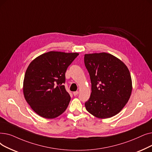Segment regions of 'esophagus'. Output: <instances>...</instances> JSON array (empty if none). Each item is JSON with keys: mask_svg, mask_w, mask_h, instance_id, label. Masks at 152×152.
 Here are the masks:
<instances>
[{"mask_svg": "<svg viewBox=\"0 0 152 152\" xmlns=\"http://www.w3.org/2000/svg\"><path fill=\"white\" fill-rule=\"evenodd\" d=\"M73 94H74V96H77V95H78V91H74V92H73Z\"/></svg>", "mask_w": 152, "mask_h": 152, "instance_id": "1", "label": "esophagus"}]
</instances>
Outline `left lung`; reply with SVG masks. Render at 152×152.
<instances>
[{
  "mask_svg": "<svg viewBox=\"0 0 152 152\" xmlns=\"http://www.w3.org/2000/svg\"><path fill=\"white\" fill-rule=\"evenodd\" d=\"M84 62L91 83L86 110L101 119L116 115L131 95L132 79L128 68L117 57L106 53L85 54Z\"/></svg>",
  "mask_w": 152,
  "mask_h": 152,
  "instance_id": "obj_1",
  "label": "left lung"
}]
</instances>
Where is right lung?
Instances as JSON below:
<instances>
[{
  "label": "right lung",
  "mask_w": 152,
  "mask_h": 152,
  "mask_svg": "<svg viewBox=\"0 0 152 152\" xmlns=\"http://www.w3.org/2000/svg\"><path fill=\"white\" fill-rule=\"evenodd\" d=\"M78 56L50 51L38 56L28 66L23 81L24 96L40 116L55 118L67 109L70 96L64 85L66 72Z\"/></svg>",
  "instance_id": "1"
}]
</instances>
